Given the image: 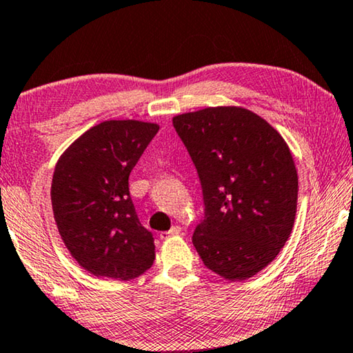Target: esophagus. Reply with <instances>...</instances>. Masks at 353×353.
<instances>
[{
  "mask_svg": "<svg viewBox=\"0 0 353 353\" xmlns=\"http://www.w3.org/2000/svg\"><path fill=\"white\" fill-rule=\"evenodd\" d=\"M179 233H181V227H179V225H174V227H171L170 230H168V232H161V233H160V238H161V240H166V238L174 236V235H179Z\"/></svg>",
  "mask_w": 353,
  "mask_h": 353,
  "instance_id": "34e87169",
  "label": "esophagus"
}]
</instances>
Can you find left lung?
I'll list each match as a JSON object with an SVG mask.
<instances>
[{
  "mask_svg": "<svg viewBox=\"0 0 353 353\" xmlns=\"http://www.w3.org/2000/svg\"><path fill=\"white\" fill-rule=\"evenodd\" d=\"M198 171L205 217L193 233L203 264L222 278L259 274L291 235L299 181L276 129L243 107H208L172 118Z\"/></svg>",
  "mask_w": 353,
  "mask_h": 353,
  "instance_id": "obj_1",
  "label": "left lung"
}]
</instances>
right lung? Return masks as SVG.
Listing matches in <instances>:
<instances>
[{
	"label": "right lung",
	"mask_w": 353,
	"mask_h": 353,
	"mask_svg": "<svg viewBox=\"0 0 353 353\" xmlns=\"http://www.w3.org/2000/svg\"><path fill=\"white\" fill-rule=\"evenodd\" d=\"M158 129L139 120L99 123L57 160L54 219L68 252L89 274L128 281L155 261L153 236L139 222L128 181Z\"/></svg>",
	"instance_id": "right-lung-1"
}]
</instances>
